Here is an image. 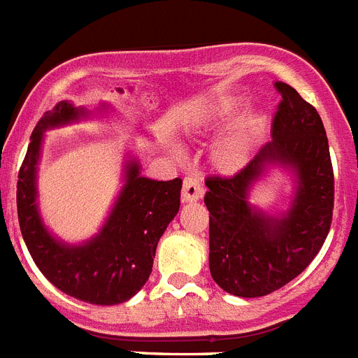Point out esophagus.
<instances>
[{"label":"esophagus","mask_w":358,"mask_h":358,"mask_svg":"<svg viewBox=\"0 0 358 358\" xmlns=\"http://www.w3.org/2000/svg\"><path fill=\"white\" fill-rule=\"evenodd\" d=\"M204 195V188L201 186L197 177H186L185 185H182V202H195Z\"/></svg>","instance_id":"esophagus-1"}]
</instances>
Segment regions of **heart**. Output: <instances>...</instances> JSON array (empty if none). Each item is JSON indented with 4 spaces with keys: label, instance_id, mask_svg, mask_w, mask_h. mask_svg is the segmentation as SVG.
Returning <instances> with one entry per match:
<instances>
[{
    "label": "heart",
    "instance_id": "heart-1",
    "mask_svg": "<svg viewBox=\"0 0 358 358\" xmlns=\"http://www.w3.org/2000/svg\"><path fill=\"white\" fill-rule=\"evenodd\" d=\"M249 100L245 96H222L208 102L195 110V115L186 122L185 132L188 136H215L226 131L238 122L243 110L248 109ZM268 125V113L265 109L252 110L236 125L227 136L218 141L211 152L213 166L224 176H233L249 163L256 143L265 134ZM173 159L181 163L185 159L181 148L172 147Z\"/></svg>",
    "mask_w": 358,
    "mask_h": 358
}]
</instances>
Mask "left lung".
<instances>
[{"mask_svg":"<svg viewBox=\"0 0 358 358\" xmlns=\"http://www.w3.org/2000/svg\"><path fill=\"white\" fill-rule=\"evenodd\" d=\"M281 94L265 143L235 177H210V273L218 287L238 297H260L305 271L327 240L334 211V169L321 116L294 87ZM273 168L293 179L289 208L271 214L250 202L254 186Z\"/></svg>","mask_w":358,"mask_h":358,"instance_id":"obj_1","label":"left lung"}]
</instances>
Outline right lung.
<instances>
[{"label": "right lung", "instance_id": "obj_1", "mask_svg": "<svg viewBox=\"0 0 358 358\" xmlns=\"http://www.w3.org/2000/svg\"><path fill=\"white\" fill-rule=\"evenodd\" d=\"M109 109V103L90 110L64 100L46 110L31 132L17 176L19 227L28 252L52 285L91 305H118L140 292L152 273L157 242L181 204L179 177L172 181L148 179L141 176L138 157L127 154L123 185L98 233L84 242L69 243L46 227L37 189L44 134L93 115H106Z\"/></svg>", "mask_w": 358, "mask_h": 358}]
</instances>
